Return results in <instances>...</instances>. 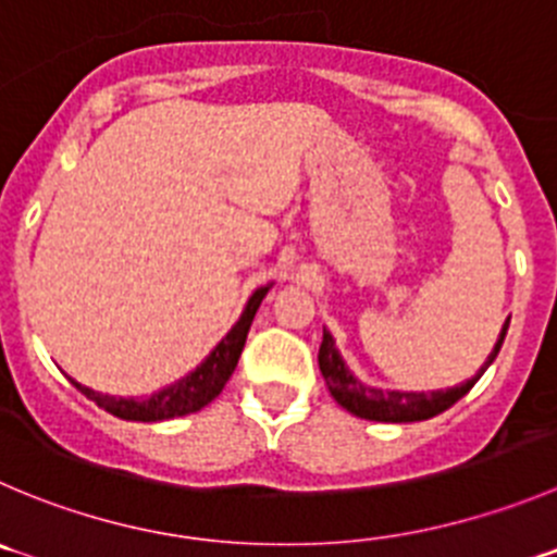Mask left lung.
Instances as JSON below:
<instances>
[{"instance_id":"1","label":"left lung","mask_w":557,"mask_h":557,"mask_svg":"<svg viewBox=\"0 0 557 557\" xmlns=\"http://www.w3.org/2000/svg\"><path fill=\"white\" fill-rule=\"evenodd\" d=\"M508 320L500 327V336H497L495 347L486 355L484 367L473 374L465 383L454 385L446 391H383L372 388V385L361 383L349 372V367L344 363L342 352L336 349V338L331 336V331L322 327V344H320V372L325 377L327 391H331L333 399L344 407L347 412L358 418H367V421H383V423H410V421H426V418L441 416L443 410H448L451 405H457L475 383H479L481 374L490 369V363L495 361L497 352L503 347V338H506Z\"/></svg>"}]
</instances>
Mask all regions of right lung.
Returning a JSON list of instances; mask_svg holds the SVG:
<instances>
[{"label": "right lung", "mask_w": 557, "mask_h": 557, "mask_svg": "<svg viewBox=\"0 0 557 557\" xmlns=\"http://www.w3.org/2000/svg\"><path fill=\"white\" fill-rule=\"evenodd\" d=\"M270 287H273V284H264V287L253 289L246 309H243L240 320L232 325V331L215 344L213 352H210L194 372H188L183 380L166 385V388L156 391V394L141 396V399L136 396L134 399V396L100 394V391L87 388V385L76 383V380H71V383L76 385L87 399H92L95 405L103 407L111 416L123 418V421H169V418H180L188 416V412L202 410L205 405H210V401L224 391L226 380L235 372L237 358H240L243 347H246L248 327H251L253 314H257L259 304H262V298L268 295Z\"/></svg>", "instance_id": "add662e5"}]
</instances>
